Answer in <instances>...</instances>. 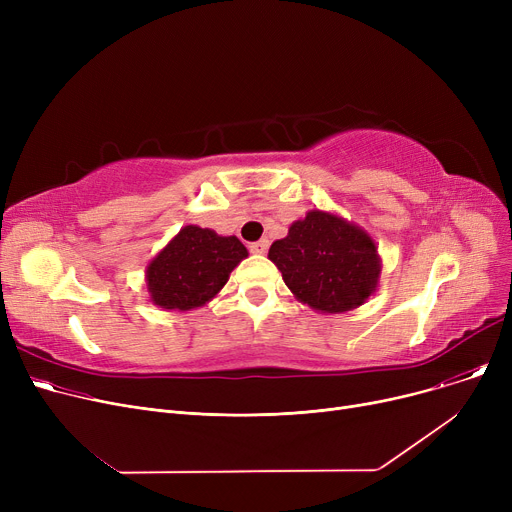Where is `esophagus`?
<instances>
[{
	"label": "esophagus",
	"instance_id": "1",
	"mask_svg": "<svg viewBox=\"0 0 512 512\" xmlns=\"http://www.w3.org/2000/svg\"><path fill=\"white\" fill-rule=\"evenodd\" d=\"M267 247H270V240H267V238H261V240H257V242H251L249 251H251V253H255V255H265Z\"/></svg>",
	"mask_w": 512,
	"mask_h": 512
}]
</instances>
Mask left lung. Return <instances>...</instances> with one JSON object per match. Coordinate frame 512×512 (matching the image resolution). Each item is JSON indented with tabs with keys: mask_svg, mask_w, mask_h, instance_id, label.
Wrapping results in <instances>:
<instances>
[{
	"mask_svg": "<svg viewBox=\"0 0 512 512\" xmlns=\"http://www.w3.org/2000/svg\"><path fill=\"white\" fill-rule=\"evenodd\" d=\"M294 299L317 313L336 315L361 307L375 294L382 274L378 245L342 215L309 209L267 253Z\"/></svg>",
	"mask_w": 512,
	"mask_h": 512,
	"instance_id": "obj_1",
	"label": "left lung"
}]
</instances>
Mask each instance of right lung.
<instances>
[{
  "label": "right lung",
  "mask_w": 512,
  "mask_h": 512,
  "mask_svg": "<svg viewBox=\"0 0 512 512\" xmlns=\"http://www.w3.org/2000/svg\"><path fill=\"white\" fill-rule=\"evenodd\" d=\"M249 257L236 236L188 224L145 270L149 301L164 311L199 309L220 294L234 267Z\"/></svg>",
  "instance_id": "right-lung-1"
}]
</instances>
